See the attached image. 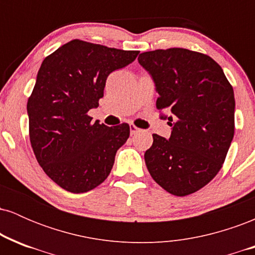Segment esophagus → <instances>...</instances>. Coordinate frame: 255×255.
I'll return each mask as SVG.
<instances>
[{"mask_svg":"<svg viewBox=\"0 0 255 255\" xmlns=\"http://www.w3.org/2000/svg\"><path fill=\"white\" fill-rule=\"evenodd\" d=\"M129 129H130V135H135L137 131H140L139 128L134 125H129Z\"/></svg>","mask_w":255,"mask_h":255,"instance_id":"obj_1","label":"esophagus"}]
</instances>
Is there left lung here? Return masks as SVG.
<instances>
[{"mask_svg":"<svg viewBox=\"0 0 255 255\" xmlns=\"http://www.w3.org/2000/svg\"><path fill=\"white\" fill-rule=\"evenodd\" d=\"M137 61L153 78L156 107L168 110L171 135L153 134L147 170L176 197L206 186L223 165L235 131L234 90L213 58L183 48L158 49Z\"/></svg>","mask_w":255,"mask_h":255,"instance_id":"obj_1","label":"left lung"}]
</instances>
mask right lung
Here are the masks:
<instances>
[{"label": "right lung", "instance_id": "obj_1", "mask_svg": "<svg viewBox=\"0 0 255 255\" xmlns=\"http://www.w3.org/2000/svg\"><path fill=\"white\" fill-rule=\"evenodd\" d=\"M137 54L73 39L44 58L27 101L28 130L37 162L61 188L85 193L109 176L129 126L108 127L87 113L99 105L110 73Z\"/></svg>", "mask_w": 255, "mask_h": 255}]
</instances>
